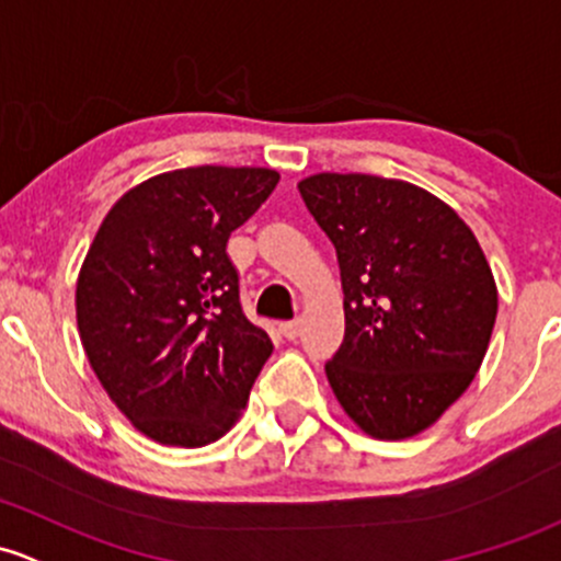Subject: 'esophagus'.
I'll use <instances>...</instances> for the list:
<instances>
[{
	"label": "esophagus",
	"instance_id": "1",
	"mask_svg": "<svg viewBox=\"0 0 561 561\" xmlns=\"http://www.w3.org/2000/svg\"><path fill=\"white\" fill-rule=\"evenodd\" d=\"M282 333H285L287 341H296L298 335H300V322H298V320L285 322V325H282Z\"/></svg>",
	"mask_w": 561,
	"mask_h": 561
}]
</instances>
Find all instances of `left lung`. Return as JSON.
I'll use <instances>...</instances> for the list:
<instances>
[{
  "instance_id": "left-lung-1",
  "label": "left lung",
  "mask_w": 561,
  "mask_h": 561,
  "mask_svg": "<svg viewBox=\"0 0 561 561\" xmlns=\"http://www.w3.org/2000/svg\"><path fill=\"white\" fill-rule=\"evenodd\" d=\"M298 191L333 241L344 287L330 387L368 435L411 438L481 368L497 317L492 268L457 211L411 182L314 174Z\"/></svg>"
}]
</instances>
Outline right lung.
Masks as SVG:
<instances>
[{
    "label": "right lung",
    "mask_w": 561,
    "mask_h": 561,
    "mask_svg": "<svg viewBox=\"0 0 561 561\" xmlns=\"http://www.w3.org/2000/svg\"><path fill=\"white\" fill-rule=\"evenodd\" d=\"M279 182L274 169L158 174L110 209L78 279L88 363L134 427L206 446L244 409L268 333L241 309L228 239Z\"/></svg>",
    "instance_id": "right-lung-1"
}]
</instances>
